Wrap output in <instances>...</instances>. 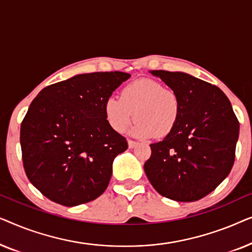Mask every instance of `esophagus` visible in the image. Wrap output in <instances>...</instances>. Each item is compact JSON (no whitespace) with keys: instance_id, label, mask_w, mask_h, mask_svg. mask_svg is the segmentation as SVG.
I'll use <instances>...</instances> for the list:
<instances>
[{"instance_id":"34e87169","label":"esophagus","mask_w":252,"mask_h":252,"mask_svg":"<svg viewBox=\"0 0 252 252\" xmlns=\"http://www.w3.org/2000/svg\"><path fill=\"white\" fill-rule=\"evenodd\" d=\"M136 146H137V142H136V141L128 140V147L130 148V149H132V148H134V147H136Z\"/></svg>"}]
</instances>
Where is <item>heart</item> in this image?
Segmentation results:
<instances>
[{
	"mask_svg": "<svg viewBox=\"0 0 252 252\" xmlns=\"http://www.w3.org/2000/svg\"><path fill=\"white\" fill-rule=\"evenodd\" d=\"M105 118L113 130L124 133L134 119L132 132L144 137H164L177 126L181 112V99L173 89L160 82L140 79L126 85L119 97H109L104 105Z\"/></svg>",
	"mask_w": 252,
	"mask_h": 252,
	"instance_id": "b5f03b06",
	"label": "heart"
}]
</instances>
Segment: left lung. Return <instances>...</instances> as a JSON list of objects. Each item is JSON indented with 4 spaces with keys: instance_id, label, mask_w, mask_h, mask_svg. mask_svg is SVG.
I'll return each mask as SVG.
<instances>
[{
    "instance_id": "8db88e82",
    "label": "left lung",
    "mask_w": 252,
    "mask_h": 252,
    "mask_svg": "<svg viewBox=\"0 0 252 252\" xmlns=\"http://www.w3.org/2000/svg\"><path fill=\"white\" fill-rule=\"evenodd\" d=\"M181 99L177 126L150 144L144 172L164 197L198 201L215 190L235 160L239 120L227 96L215 85L182 72L151 71Z\"/></svg>"
}]
</instances>
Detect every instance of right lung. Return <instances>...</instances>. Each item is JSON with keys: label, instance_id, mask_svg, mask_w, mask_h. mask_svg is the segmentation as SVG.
Listing matches in <instances>:
<instances>
[{"label": "right lung", "instance_id": "right-lung-1", "mask_svg": "<svg viewBox=\"0 0 252 252\" xmlns=\"http://www.w3.org/2000/svg\"><path fill=\"white\" fill-rule=\"evenodd\" d=\"M129 77L119 71L79 74L47 86L31 103L20 125L24 170L50 201L75 206L104 192L113 159L128 147L109 125L104 105Z\"/></svg>", "mask_w": 252, "mask_h": 252}]
</instances>
